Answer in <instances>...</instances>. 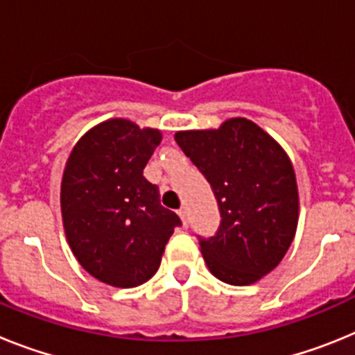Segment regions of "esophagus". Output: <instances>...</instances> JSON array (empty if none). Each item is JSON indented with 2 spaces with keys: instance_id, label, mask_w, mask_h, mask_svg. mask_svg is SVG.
I'll return each instance as SVG.
<instances>
[{
  "instance_id": "esophagus-1",
  "label": "esophagus",
  "mask_w": 355,
  "mask_h": 355,
  "mask_svg": "<svg viewBox=\"0 0 355 355\" xmlns=\"http://www.w3.org/2000/svg\"><path fill=\"white\" fill-rule=\"evenodd\" d=\"M178 213H180L181 220H183V225H184V227H187V225H188V213H187V209L181 208L180 211H178Z\"/></svg>"
}]
</instances>
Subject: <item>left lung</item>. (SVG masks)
<instances>
[{"label": "left lung", "instance_id": "8db88e82", "mask_svg": "<svg viewBox=\"0 0 355 355\" xmlns=\"http://www.w3.org/2000/svg\"><path fill=\"white\" fill-rule=\"evenodd\" d=\"M175 142L211 187L220 225L199 245L209 272L247 286L272 272L293 241L299 192L281 146L247 119L218 130L180 131Z\"/></svg>", "mask_w": 355, "mask_h": 355}]
</instances>
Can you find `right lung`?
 <instances>
[{"label":"right lung","instance_id":"1","mask_svg":"<svg viewBox=\"0 0 355 355\" xmlns=\"http://www.w3.org/2000/svg\"><path fill=\"white\" fill-rule=\"evenodd\" d=\"M159 142L158 130L110 119L81 137L65 165L60 205L69 245L85 270L110 286L149 281L181 225L144 178Z\"/></svg>","mask_w":355,"mask_h":355}]
</instances>
